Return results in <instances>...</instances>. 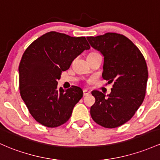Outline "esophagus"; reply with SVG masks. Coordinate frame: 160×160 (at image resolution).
Here are the masks:
<instances>
[{
  "label": "esophagus",
  "instance_id": "obj_1",
  "mask_svg": "<svg viewBox=\"0 0 160 160\" xmlns=\"http://www.w3.org/2000/svg\"><path fill=\"white\" fill-rule=\"evenodd\" d=\"M90 94V92H89V90H87V89H84L83 90V96H88V95Z\"/></svg>",
  "mask_w": 160,
  "mask_h": 160
}]
</instances>
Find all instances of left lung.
<instances>
[{
    "instance_id": "8db88e82",
    "label": "left lung",
    "mask_w": 160,
    "mask_h": 160,
    "mask_svg": "<svg viewBox=\"0 0 160 160\" xmlns=\"http://www.w3.org/2000/svg\"><path fill=\"white\" fill-rule=\"evenodd\" d=\"M92 48L104 56L102 77L113 83L111 93L92 92L96 99L90 115L96 124L115 128L128 122L143 103L148 70L139 48L122 34L107 32L87 37Z\"/></svg>"
}]
</instances>
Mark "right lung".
<instances>
[{"label":"right lung","instance_id":"add662e5","mask_svg":"<svg viewBox=\"0 0 160 160\" xmlns=\"http://www.w3.org/2000/svg\"><path fill=\"white\" fill-rule=\"evenodd\" d=\"M89 48L85 37L52 31L26 49L19 65V88L29 113L39 124L56 128L71 118L83 90L76 86L58 89V80L73 59Z\"/></svg>","mask_w":160,"mask_h":160}]
</instances>
